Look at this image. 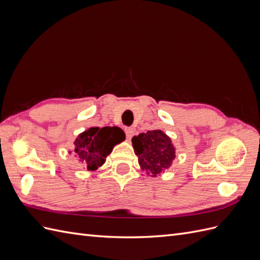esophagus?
<instances>
[{"mask_svg":"<svg viewBox=\"0 0 260 260\" xmlns=\"http://www.w3.org/2000/svg\"><path fill=\"white\" fill-rule=\"evenodd\" d=\"M125 136H127V139L130 140L133 136H135V129L133 128H125Z\"/></svg>","mask_w":260,"mask_h":260,"instance_id":"34e87169","label":"esophagus"}]
</instances>
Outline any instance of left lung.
Returning a JSON list of instances; mask_svg holds the SVG:
<instances>
[{
    "label": "left lung",
    "mask_w": 260,
    "mask_h": 260,
    "mask_svg": "<svg viewBox=\"0 0 260 260\" xmlns=\"http://www.w3.org/2000/svg\"><path fill=\"white\" fill-rule=\"evenodd\" d=\"M132 146L139 157L141 169L154 178L168 169L176 158V147L161 130L147 131L133 137Z\"/></svg>",
    "instance_id": "obj_1"
}]
</instances>
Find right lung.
Here are the masks:
<instances>
[{"label": "right lung", "instance_id": "right-lung-1", "mask_svg": "<svg viewBox=\"0 0 260 260\" xmlns=\"http://www.w3.org/2000/svg\"><path fill=\"white\" fill-rule=\"evenodd\" d=\"M124 139V132L118 127H92L77 137L74 154L84 169L94 171L103 166L114 146Z\"/></svg>", "mask_w": 260, "mask_h": 260}]
</instances>
